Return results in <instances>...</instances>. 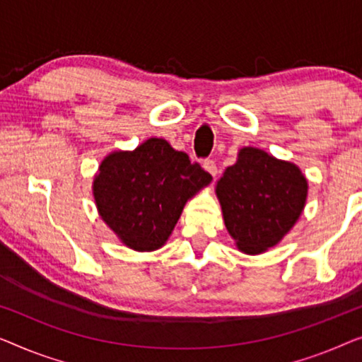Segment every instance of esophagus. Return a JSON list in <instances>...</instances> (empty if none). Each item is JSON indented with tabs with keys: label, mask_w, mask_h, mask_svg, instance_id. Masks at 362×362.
<instances>
[{
	"label": "esophagus",
	"mask_w": 362,
	"mask_h": 362,
	"mask_svg": "<svg viewBox=\"0 0 362 362\" xmlns=\"http://www.w3.org/2000/svg\"><path fill=\"white\" fill-rule=\"evenodd\" d=\"M203 169H205L208 174H211L213 177L218 174V167H216L215 160H213V159H205V160H203Z\"/></svg>",
	"instance_id": "1"
}]
</instances>
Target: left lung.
Segmentation results:
<instances>
[{"label": "left lung", "instance_id": "left-lung-1", "mask_svg": "<svg viewBox=\"0 0 362 362\" xmlns=\"http://www.w3.org/2000/svg\"><path fill=\"white\" fill-rule=\"evenodd\" d=\"M307 190L297 165L254 147L241 149L236 164L216 183L226 230L247 254L281 241L298 220Z\"/></svg>", "mask_w": 362, "mask_h": 362}]
</instances>
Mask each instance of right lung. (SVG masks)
<instances>
[{"label": "right lung", "mask_w": 362, "mask_h": 362, "mask_svg": "<svg viewBox=\"0 0 362 362\" xmlns=\"http://www.w3.org/2000/svg\"><path fill=\"white\" fill-rule=\"evenodd\" d=\"M211 175L164 139H147L132 152L101 162L93 195L106 225L126 246L154 251L170 236L188 198Z\"/></svg>", "instance_id": "1"}]
</instances>
